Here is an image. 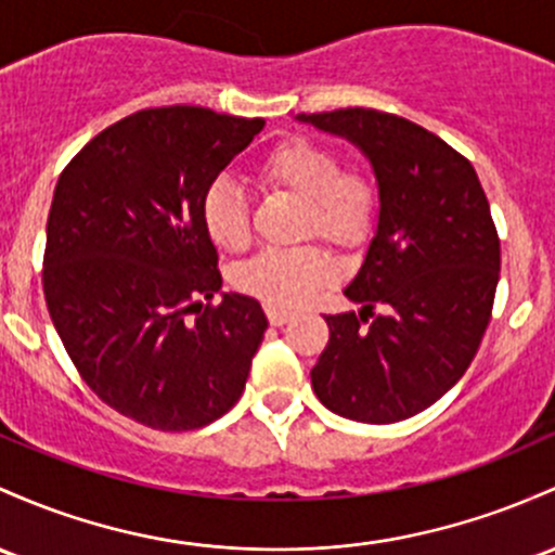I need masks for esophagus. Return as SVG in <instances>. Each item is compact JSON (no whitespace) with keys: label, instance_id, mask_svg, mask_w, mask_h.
Wrapping results in <instances>:
<instances>
[{"label":"esophagus","instance_id":"obj_1","mask_svg":"<svg viewBox=\"0 0 555 555\" xmlns=\"http://www.w3.org/2000/svg\"><path fill=\"white\" fill-rule=\"evenodd\" d=\"M266 315H268V321H271L273 326H284L295 313H292V310L276 308V306H268V308H266Z\"/></svg>","mask_w":555,"mask_h":555}]
</instances>
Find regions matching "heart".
Listing matches in <instances>:
<instances>
[{
  "label": "heart",
  "mask_w": 555,
  "mask_h": 555,
  "mask_svg": "<svg viewBox=\"0 0 555 555\" xmlns=\"http://www.w3.org/2000/svg\"><path fill=\"white\" fill-rule=\"evenodd\" d=\"M334 150L287 139L260 160L258 179L266 189H284L306 199L302 236H315L339 247H358L369 240L379 208V194L363 173L343 170ZM203 227L218 247L240 253L249 245V205L245 192L229 179L212 181L203 197ZM334 263L326 249H266L236 273V284L268 306L297 308L332 279Z\"/></svg>",
  "instance_id": "b5f03b06"
}]
</instances>
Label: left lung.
Wrapping results in <instances>:
<instances>
[{
	"mask_svg": "<svg viewBox=\"0 0 555 555\" xmlns=\"http://www.w3.org/2000/svg\"><path fill=\"white\" fill-rule=\"evenodd\" d=\"M295 120L356 144L379 189L374 236L345 287L361 310L326 315L313 392L352 422H403L464 376L490 324L501 242L485 189L464 155L398 115L347 107Z\"/></svg>",
	"mask_w": 555,
	"mask_h": 555,
	"instance_id": "1",
	"label": "left lung"
}]
</instances>
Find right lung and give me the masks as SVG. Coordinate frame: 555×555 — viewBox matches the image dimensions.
Here are the masks:
<instances>
[{"label":"right lung","mask_w":555,"mask_h":555,"mask_svg":"<svg viewBox=\"0 0 555 555\" xmlns=\"http://www.w3.org/2000/svg\"><path fill=\"white\" fill-rule=\"evenodd\" d=\"M266 120L208 107L139 109L60 173L44 297L83 382L133 422L186 431L240 400L268 319L221 292L203 197Z\"/></svg>","instance_id":"1"}]
</instances>
